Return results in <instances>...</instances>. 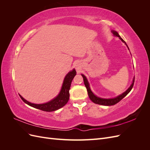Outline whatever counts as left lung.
Wrapping results in <instances>:
<instances>
[{
    "mask_svg": "<svg viewBox=\"0 0 150 150\" xmlns=\"http://www.w3.org/2000/svg\"><path fill=\"white\" fill-rule=\"evenodd\" d=\"M113 35H114L115 36H117V37H118L121 40L122 42H123L126 45L127 47L129 49V47L128 46V45L126 44V42L125 41V40L122 39L120 35H119V34L117 33L116 31L115 30H112L111 31ZM81 76H83V80H84V85L86 86V89H87V91H88V96H89V99L91 100L95 104H100V105H103V106H112V105H115V104H116V103H119L121 99L122 98H124L127 94H128L130 91L132 89L133 87V85H134V78H133V83L132 84H131V86H129V88L127 89L125 92H124L122 94L119 95L118 96H117L116 98H110V99H104V98H99V97H98L96 96V95H95L93 92L90 89V87H89V84L88 83V79L87 78H86V77L84 75V74H81Z\"/></svg>",
    "mask_w": 150,
    "mask_h": 150,
    "instance_id": "obj_1",
    "label": "left lung"
}]
</instances>
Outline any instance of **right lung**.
Listing matches in <instances>:
<instances>
[{
    "instance_id": "add662e5",
    "label": "right lung",
    "mask_w": 150,
    "mask_h": 150,
    "mask_svg": "<svg viewBox=\"0 0 150 150\" xmlns=\"http://www.w3.org/2000/svg\"><path fill=\"white\" fill-rule=\"evenodd\" d=\"M76 74V71L74 69L72 71L68 72L65 78L63 81V84L61 89L60 93L57 96L47 103L44 104H34L31 103L25 99L22 98L21 95L19 96L22 100L25 103L28 104L30 106L35 108L38 110H40L44 111L51 112L59 110L62 107L66 105V104L69 101V89L72 79L74 78Z\"/></svg>"
}]
</instances>
